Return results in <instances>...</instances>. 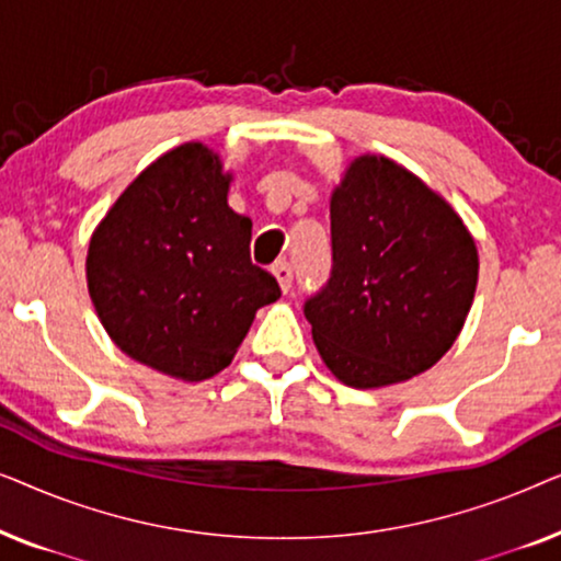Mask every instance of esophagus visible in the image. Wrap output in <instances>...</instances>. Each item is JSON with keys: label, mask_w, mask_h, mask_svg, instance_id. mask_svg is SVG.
Masks as SVG:
<instances>
[{"label": "esophagus", "mask_w": 561, "mask_h": 561, "mask_svg": "<svg viewBox=\"0 0 561 561\" xmlns=\"http://www.w3.org/2000/svg\"><path fill=\"white\" fill-rule=\"evenodd\" d=\"M273 275H275V278H278L280 288L288 294L290 286H294V267H290L286 260H278V263L273 265Z\"/></svg>", "instance_id": "1"}]
</instances>
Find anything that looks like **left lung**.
I'll list each match as a JSON object with an SVG mask.
<instances>
[{
	"mask_svg": "<svg viewBox=\"0 0 561 561\" xmlns=\"http://www.w3.org/2000/svg\"><path fill=\"white\" fill-rule=\"evenodd\" d=\"M332 273L304 313L329 370L382 388L439 363L470 313L478 248L457 211L382 156H363L332 194Z\"/></svg>",
	"mask_w": 561,
	"mask_h": 561,
	"instance_id": "obj_1",
	"label": "left lung"
}]
</instances>
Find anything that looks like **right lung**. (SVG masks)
Wrapping results in <instances>:
<instances>
[{"mask_svg": "<svg viewBox=\"0 0 561 561\" xmlns=\"http://www.w3.org/2000/svg\"><path fill=\"white\" fill-rule=\"evenodd\" d=\"M229 173L202 142L160 156L129 183L89 242V296L137 363L198 382L232 363L280 286L252 265V221L229 209Z\"/></svg>", "mask_w": 561, "mask_h": 561, "instance_id": "add662e5", "label": "right lung"}]
</instances>
